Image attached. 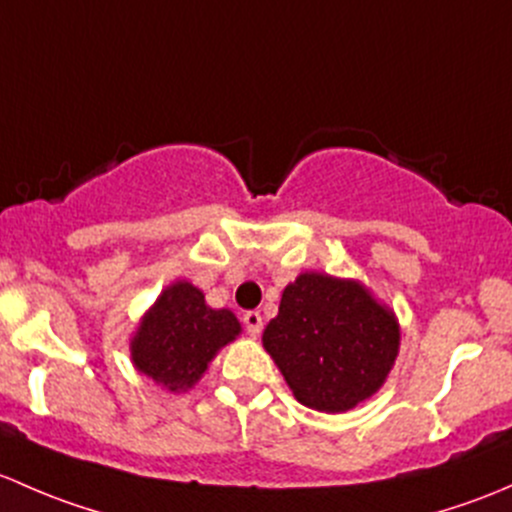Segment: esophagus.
Returning a JSON list of instances; mask_svg holds the SVG:
<instances>
[{"instance_id": "1", "label": "esophagus", "mask_w": 512, "mask_h": 512, "mask_svg": "<svg viewBox=\"0 0 512 512\" xmlns=\"http://www.w3.org/2000/svg\"><path fill=\"white\" fill-rule=\"evenodd\" d=\"M244 325H246V330H249V335L256 337L263 328L261 313H258V310H249V313H244Z\"/></svg>"}]
</instances>
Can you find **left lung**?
Wrapping results in <instances>:
<instances>
[{
    "label": "left lung",
    "mask_w": 512,
    "mask_h": 512,
    "mask_svg": "<svg viewBox=\"0 0 512 512\" xmlns=\"http://www.w3.org/2000/svg\"><path fill=\"white\" fill-rule=\"evenodd\" d=\"M261 340L303 407L342 414L382 389L402 330L362 281L305 271L283 288Z\"/></svg>",
    "instance_id": "left-lung-1"
}]
</instances>
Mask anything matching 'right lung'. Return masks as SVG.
I'll return each mask as SVG.
<instances>
[{
    "instance_id": "add662e5",
    "label": "right lung",
    "mask_w": 512,
    "mask_h": 512,
    "mask_svg": "<svg viewBox=\"0 0 512 512\" xmlns=\"http://www.w3.org/2000/svg\"><path fill=\"white\" fill-rule=\"evenodd\" d=\"M241 335L229 308H212L194 283H170L145 310L130 337L133 367L167 392H187L209 370L221 347Z\"/></svg>"
}]
</instances>
